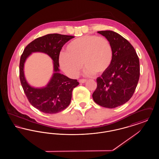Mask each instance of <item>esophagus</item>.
<instances>
[{
	"label": "esophagus",
	"mask_w": 159,
	"mask_h": 159,
	"mask_svg": "<svg viewBox=\"0 0 159 159\" xmlns=\"http://www.w3.org/2000/svg\"><path fill=\"white\" fill-rule=\"evenodd\" d=\"M86 81H87V80H86V79H80V80H79V83H85Z\"/></svg>",
	"instance_id": "34e87169"
}]
</instances>
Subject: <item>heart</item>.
<instances>
[{"instance_id": "heart-1", "label": "heart", "mask_w": 159, "mask_h": 159, "mask_svg": "<svg viewBox=\"0 0 159 159\" xmlns=\"http://www.w3.org/2000/svg\"><path fill=\"white\" fill-rule=\"evenodd\" d=\"M113 58V48L106 38L87 35L71 41L58 58L61 69L68 76L76 77L82 68L84 75H101L110 68Z\"/></svg>"}]
</instances>
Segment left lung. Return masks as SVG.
<instances>
[{"label": "left lung", "mask_w": 159, "mask_h": 159, "mask_svg": "<svg viewBox=\"0 0 159 159\" xmlns=\"http://www.w3.org/2000/svg\"><path fill=\"white\" fill-rule=\"evenodd\" d=\"M113 48L112 63L97 79V88L92 94L99 106L113 108L128 102L135 91L140 75L139 61L128 41L113 31H100Z\"/></svg>", "instance_id": "obj_1"}]
</instances>
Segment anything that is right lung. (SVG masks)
Returning a JSON list of instances; mask_svg holds the SVG:
<instances>
[{"label":"right lung","instance_id":"1","mask_svg":"<svg viewBox=\"0 0 159 159\" xmlns=\"http://www.w3.org/2000/svg\"><path fill=\"white\" fill-rule=\"evenodd\" d=\"M72 36L49 34L37 38L24 49L20 62V79L24 93L31 104L39 111L47 114L59 113L70 104L73 89L79 85L76 79H71L60 73L58 58L61 50ZM42 52L49 55L53 61L54 73L45 87L30 86L24 76V64L32 53Z\"/></svg>","mask_w":159,"mask_h":159}]
</instances>
